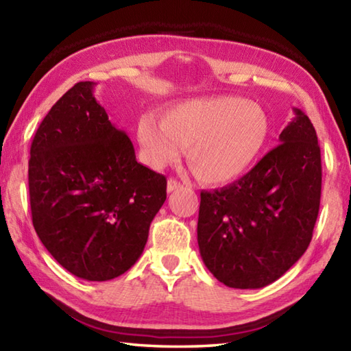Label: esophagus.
Listing matches in <instances>:
<instances>
[{
  "label": "esophagus",
  "instance_id": "1",
  "mask_svg": "<svg viewBox=\"0 0 351 351\" xmlns=\"http://www.w3.org/2000/svg\"><path fill=\"white\" fill-rule=\"evenodd\" d=\"M184 185L178 181V180H175V178H170V180L167 181V191L169 193H171V191H175V190H180V189H182Z\"/></svg>",
  "mask_w": 351,
  "mask_h": 351
}]
</instances>
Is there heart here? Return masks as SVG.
<instances>
[{
    "label": "heart",
    "instance_id": "heart-1",
    "mask_svg": "<svg viewBox=\"0 0 351 351\" xmlns=\"http://www.w3.org/2000/svg\"><path fill=\"white\" fill-rule=\"evenodd\" d=\"M270 132L264 108L237 96L185 101L167 111L164 121L145 116L138 141L147 162L161 167L187 147L189 166L199 181L226 184L247 170Z\"/></svg>",
    "mask_w": 351,
    "mask_h": 351
}]
</instances>
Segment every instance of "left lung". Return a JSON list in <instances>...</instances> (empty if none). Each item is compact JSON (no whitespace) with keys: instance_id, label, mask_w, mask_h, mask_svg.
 Segmentation results:
<instances>
[{"instance_id":"left-lung-1","label":"left lung","mask_w":351,"mask_h":351,"mask_svg":"<svg viewBox=\"0 0 351 351\" xmlns=\"http://www.w3.org/2000/svg\"><path fill=\"white\" fill-rule=\"evenodd\" d=\"M295 117L280 143L228 187L200 193L197 243L214 278L238 289L278 280L306 252L322 197L314 125Z\"/></svg>"}]
</instances>
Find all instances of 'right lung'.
<instances>
[{
  "label": "right lung",
  "instance_id": "right-lung-1",
  "mask_svg": "<svg viewBox=\"0 0 351 351\" xmlns=\"http://www.w3.org/2000/svg\"><path fill=\"white\" fill-rule=\"evenodd\" d=\"M92 81L58 99L37 128L28 161L36 234L86 280L128 271L166 200V176L137 162L131 140L96 102Z\"/></svg>",
  "mask_w": 351,
  "mask_h": 351
}]
</instances>
